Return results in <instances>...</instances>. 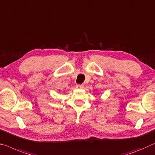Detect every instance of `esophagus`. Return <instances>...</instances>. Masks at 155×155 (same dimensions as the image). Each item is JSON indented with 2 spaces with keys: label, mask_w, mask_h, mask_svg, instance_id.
I'll use <instances>...</instances> for the list:
<instances>
[{
  "label": "esophagus",
  "mask_w": 155,
  "mask_h": 155,
  "mask_svg": "<svg viewBox=\"0 0 155 155\" xmlns=\"http://www.w3.org/2000/svg\"><path fill=\"white\" fill-rule=\"evenodd\" d=\"M76 88H77V89H83V88H84V85H83V84H77V85H76Z\"/></svg>",
  "instance_id": "34e87169"
}]
</instances>
